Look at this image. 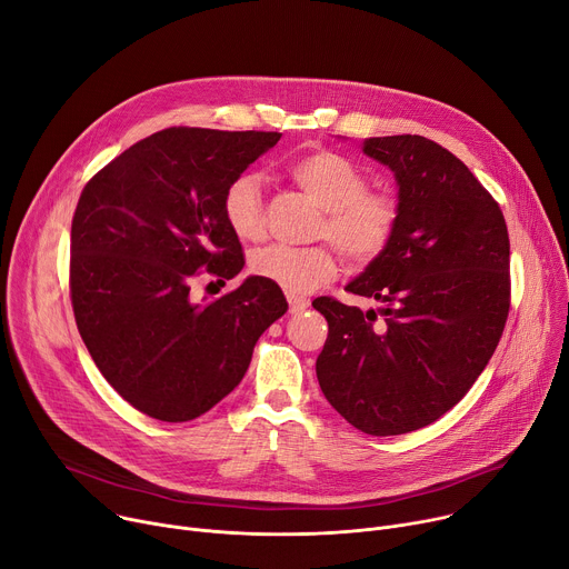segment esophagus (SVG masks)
Listing matches in <instances>:
<instances>
[{
  "label": "esophagus",
  "mask_w": 569,
  "mask_h": 569,
  "mask_svg": "<svg viewBox=\"0 0 569 569\" xmlns=\"http://www.w3.org/2000/svg\"><path fill=\"white\" fill-rule=\"evenodd\" d=\"M287 300H289V312H291V315H298V312L310 308V300L302 298V296H291V293H289Z\"/></svg>",
  "instance_id": "1"
}]
</instances>
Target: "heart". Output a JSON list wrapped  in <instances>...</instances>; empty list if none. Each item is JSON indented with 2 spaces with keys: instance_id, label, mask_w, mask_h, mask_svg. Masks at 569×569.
Segmentation results:
<instances>
[{
  "instance_id": "1",
  "label": "heart",
  "mask_w": 569,
  "mask_h": 569,
  "mask_svg": "<svg viewBox=\"0 0 569 569\" xmlns=\"http://www.w3.org/2000/svg\"><path fill=\"white\" fill-rule=\"evenodd\" d=\"M289 178L323 209L315 237L332 241L353 267H371L395 243L403 218L401 200L391 191L369 189L367 170L351 157L332 150L308 152L289 163ZM221 209L239 241L259 243L267 237L264 200L254 172L237 174L226 187ZM335 248L271 246L252 254L250 271L291 296H305L337 276Z\"/></svg>"
}]
</instances>
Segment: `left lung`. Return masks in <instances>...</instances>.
<instances>
[{"instance_id": "8db88e82", "label": "left lung", "mask_w": 569, "mask_h": 569, "mask_svg": "<svg viewBox=\"0 0 569 569\" xmlns=\"http://www.w3.org/2000/svg\"><path fill=\"white\" fill-rule=\"evenodd\" d=\"M395 170L403 218L391 248L337 298L317 378L330 406L367 435H403L449 412L490 362L510 310V241L499 202L447 148L417 134L367 139Z\"/></svg>"}]
</instances>
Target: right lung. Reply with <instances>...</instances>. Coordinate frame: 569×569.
Returning a JSON list of instances; mask_svg holds the SVG:
<instances>
[{"mask_svg": "<svg viewBox=\"0 0 569 569\" xmlns=\"http://www.w3.org/2000/svg\"><path fill=\"white\" fill-rule=\"evenodd\" d=\"M278 132L168 127L83 187L70 230L77 330L118 395L159 421H191L241 382L257 339L287 312L278 284L248 278L207 302L193 280L246 264L223 218L226 187Z\"/></svg>", "mask_w": 569, "mask_h": 569, "instance_id": "obj_1", "label": "right lung"}]
</instances>
